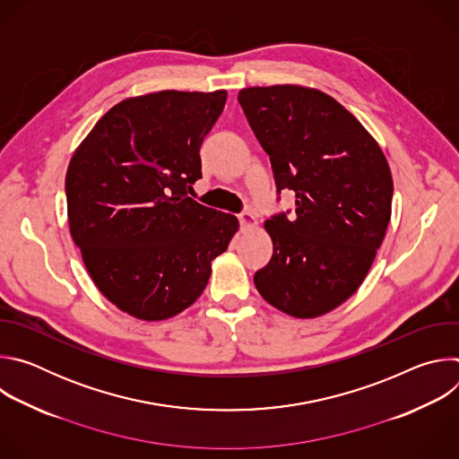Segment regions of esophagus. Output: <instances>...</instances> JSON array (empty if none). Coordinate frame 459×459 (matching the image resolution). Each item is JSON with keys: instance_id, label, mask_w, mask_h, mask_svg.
<instances>
[{"instance_id": "1", "label": "esophagus", "mask_w": 459, "mask_h": 459, "mask_svg": "<svg viewBox=\"0 0 459 459\" xmlns=\"http://www.w3.org/2000/svg\"><path fill=\"white\" fill-rule=\"evenodd\" d=\"M238 220H239V225L243 230H252L257 225V218L252 212H241V214H238Z\"/></svg>"}]
</instances>
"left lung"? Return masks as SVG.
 Listing matches in <instances>:
<instances>
[{
  "mask_svg": "<svg viewBox=\"0 0 459 459\" xmlns=\"http://www.w3.org/2000/svg\"><path fill=\"white\" fill-rule=\"evenodd\" d=\"M238 101L271 156L278 194L296 214L265 221L274 252L254 285L278 310L316 317L363 283L385 238L392 176L365 126L334 98L301 85L250 87Z\"/></svg>",
  "mask_w": 459,
  "mask_h": 459,
  "instance_id": "8db88e82",
  "label": "left lung"
}]
</instances>
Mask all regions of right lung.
<instances>
[{
    "label": "right lung",
    "instance_id": "1",
    "mask_svg": "<svg viewBox=\"0 0 459 459\" xmlns=\"http://www.w3.org/2000/svg\"><path fill=\"white\" fill-rule=\"evenodd\" d=\"M227 91H160L114 105L76 149L65 178L71 236L100 292L145 321L204 292L238 218L190 195L200 147Z\"/></svg>",
    "mask_w": 459,
    "mask_h": 459
}]
</instances>
